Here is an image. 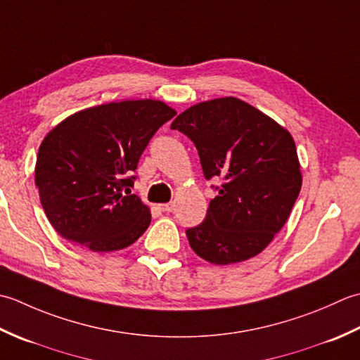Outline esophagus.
Returning <instances> with one entry per match:
<instances>
[{"label": "esophagus", "mask_w": 360, "mask_h": 360, "mask_svg": "<svg viewBox=\"0 0 360 360\" xmlns=\"http://www.w3.org/2000/svg\"><path fill=\"white\" fill-rule=\"evenodd\" d=\"M160 210L165 211V212H171L174 210V205L172 203H163V205H160Z\"/></svg>", "instance_id": "obj_1"}]
</instances>
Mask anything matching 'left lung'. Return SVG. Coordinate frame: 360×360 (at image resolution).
Listing matches in <instances>:
<instances>
[{"label": "left lung", "mask_w": 360, "mask_h": 360, "mask_svg": "<svg viewBox=\"0 0 360 360\" xmlns=\"http://www.w3.org/2000/svg\"><path fill=\"white\" fill-rule=\"evenodd\" d=\"M171 129L194 143L205 179L222 180L205 221L186 230L191 248L219 266L261 253L283 229L302 189L292 135L238 98L189 107Z\"/></svg>", "instance_id": "1"}]
</instances>
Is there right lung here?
Wrapping results in <instances>:
<instances>
[{"instance_id": "add662e5", "label": "right lung", "mask_w": 360, "mask_h": 360, "mask_svg": "<svg viewBox=\"0 0 360 360\" xmlns=\"http://www.w3.org/2000/svg\"><path fill=\"white\" fill-rule=\"evenodd\" d=\"M177 115L152 99L110 102L68 116L43 139L35 185L62 238L93 252L121 250L148 230L150 211L130 194L150 138Z\"/></svg>"}]
</instances>
